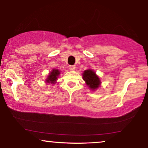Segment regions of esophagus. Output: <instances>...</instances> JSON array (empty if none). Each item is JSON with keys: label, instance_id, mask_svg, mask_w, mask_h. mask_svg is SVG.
Instances as JSON below:
<instances>
[{"label": "esophagus", "instance_id": "esophagus-1", "mask_svg": "<svg viewBox=\"0 0 148 148\" xmlns=\"http://www.w3.org/2000/svg\"><path fill=\"white\" fill-rule=\"evenodd\" d=\"M76 68V66H74V65H72V66H69V69H70V70H74Z\"/></svg>", "mask_w": 148, "mask_h": 148}]
</instances>
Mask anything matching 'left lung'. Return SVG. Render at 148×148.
Returning <instances> with one entry per match:
<instances>
[{"label":"left lung","instance_id":"obj_1","mask_svg":"<svg viewBox=\"0 0 148 148\" xmlns=\"http://www.w3.org/2000/svg\"><path fill=\"white\" fill-rule=\"evenodd\" d=\"M83 80L86 82L88 87L92 90L97 89L100 85V80L94 71L85 70L83 73Z\"/></svg>","mask_w":148,"mask_h":148}]
</instances>
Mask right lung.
<instances>
[{"label":"right lung","mask_w":148,"mask_h":148,"mask_svg":"<svg viewBox=\"0 0 148 148\" xmlns=\"http://www.w3.org/2000/svg\"><path fill=\"white\" fill-rule=\"evenodd\" d=\"M60 74V72H59L58 69H55L50 73L49 76H48L47 79V83H52L54 84L56 83V81L57 80L58 76Z\"/></svg>","instance_id":"1"}]
</instances>
